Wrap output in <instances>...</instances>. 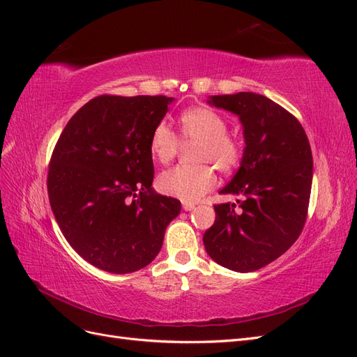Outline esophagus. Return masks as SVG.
I'll return each instance as SVG.
<instances>
[{"instance_id": "obj_1", "label": "esophagus", "mask_w": 357, "mask_h": 357, "mask_svg": "<svg viewBox=\"0 0 357 357\" xmlns=\"http://www.w3.org/2000/svg\"><path fill=\"white\" fill-rule=\"evenodd\" d=\"M195 208H196L195 203H191V202H182V209H184V211H192Z\"/></svg>"}]
</instances>
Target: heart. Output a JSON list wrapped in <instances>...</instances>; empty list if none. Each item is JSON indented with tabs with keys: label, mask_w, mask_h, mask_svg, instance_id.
Instances as JSON below:
<instances>
[{
	"label": "heart",
	"mask_w": 357,
	"mask_h": 357,
	"mask_svg": "<svg viewBox=\"0 0 357 357\" xmlns=\"http://www.w3.org/2000/svg\"><path fill=\"white\" fill-rule=\"evenodd\" d=\"M182 137L199 142L197 162H209L220 172L229 173L242 158L239 142L227 135V122L218 112L209 107H192L179 118ZM151 154L161 165H167L176 157L179 139L167 122L161 121L149 137ZM209 165L195 167L176 166L161 172L157 187L167 196L184 202H197L217 184L215 170Z\"/></svg>",
	"instance_id": "heart-1"
}]
</instances>
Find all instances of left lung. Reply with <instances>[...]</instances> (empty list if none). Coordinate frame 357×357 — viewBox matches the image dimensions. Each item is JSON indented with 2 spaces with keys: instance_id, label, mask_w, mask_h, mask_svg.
Here are the masks:
<instances>
[{
  "instance_id": "left-lung-1",
  "label": "left lung",
  "mask_w": 357,
  "mask_h": 357,
  "mask_svg": "<svg viewBox=\"0 0 357 357\" xmlns=\"http://www.w3.org/2000/svg\"><path fill=\"white\" fill-rule=\"evenodd\" d=\"M235 114L245 149L235 176L220 192L242 196L215 205V222L203 235L209 257L235 272H252L286 252L307 220L312 184L311 146L301 122L256 93L206 100Z\"/></svg>"
}]
</instances>
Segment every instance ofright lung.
I'll use <instances>...</instances> for the list:
<instances>
[{
	"instance_id": "right-lung-1",
	"label": "right lung",
	"mask_w": 357,
	"mask_h": 357,
	"mask_svg": "<svg viewBox=\"0 0 357 357\" xmlns=\"http://www.w3.org/2000/svg\"><path fill=\"white\" fill-rule=\"evenodd\" d=\"M166 96H100L67 122L47 173L50 208L64 238L96 268L130 273L161 250L181 202L152 188V130Z\"/></svg>"
}]
</instances>
